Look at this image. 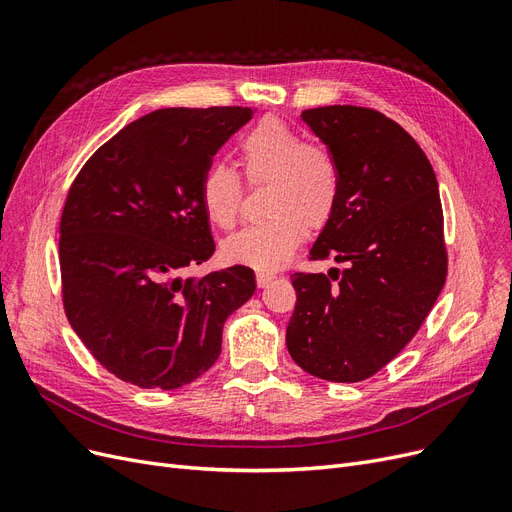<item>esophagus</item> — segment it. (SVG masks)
Segmentation results:
<instances>
[{"mask_svg": "<svg viewBox=\"0 0 512 512\" xmlns=\"http://www.w3.org/2000/svg\"><path fill=\"white\" fill-rule=\"evenodd\" d=\"M273 280H275L273 273H265V271H258V273H256V284H258V288H267Z\"/></svg>", "mask_w": 512, "mask_h": 512, "instance_id": "1", "label": "esophagus"}]
</instances>
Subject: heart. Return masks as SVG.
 I'll use <instances>...</instances> for the list:
<instances>
[{
    "label": "heart",
    "mask_w": 512,
    "mask_h": 512,
    "mask_svg": "<svg viewBox=\"0 0 512 512\" xmlns=\"http://www.w3.org/2000/svg\"><path fill=\"white\" fill-rule=\"evenodd\" d=\"M241 162L252 183H269V218L228 237L222 254L232 265L275 271L290 260L307 230L329 224L342 177L327 149L307 145L297 130L277 117L260 119L241 138ZM198 196L209 222L220 228L237 224L241 179L228 164L211 162L205 168Z\"/></svg>",
    "instance_id": "obj_1"
}]
</instances>
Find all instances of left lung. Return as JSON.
<instances>
[{
  "mask_svg": "<svg viewBox=\"0 0 512 512\" xmlns=\"http://www.w3.org/2000/svg\"><path fill=\"white\" fill-rule=\"evenodd\" d=\"M301 119L342 177L333 218L309 256L348 269L292 275L286 346L307 374L361 382L406 348L444 286L438 179L414 138L374 108L320 106Z\"/></svg>",
  "mask_w": 512,
  "mask_h": 512,
  "instance_id": "1",
  "label": "left lung"
}]
</instances>
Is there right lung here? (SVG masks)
<instances>
[{
  "label": "right lung",
  "mask_w": 512,
  "mask_h": 512,
  "mask_svg": "<svg viewBox=\"0 0 512 512\" xmlns=\"http://www.w3.org/2000/svg\"><path fill=\"white\" fill-rule=\"evenodd\" d=\"M254 108H160L76 175L59 224L64 309L96 361L141 389H179L218 361L226 318L256 290L235 265L183 277L215 252L200 179Z\"/></svg>",
  "instance_id": "1"
}]
</instances>
